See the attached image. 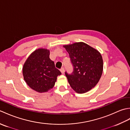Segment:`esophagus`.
Wrapping results in <instances>:
<instances>
[{
	"instance_id": "esophagus-1",
	"label": "esophagus",
	"mask_w": 130,
	"mask_h": 130,
	"mask_svg": "<svg viewBox=\"0 0 130 130\" xmlns=\"http://www.w3.org/2000/svg\"><path fill=\"white\" fill-rule=\"evenodd\" d=\"M60 71L61 72V73L63 74H64V72H65V69H64V68H62L61 69H60Z\"/></svg>"
}]
</instances>
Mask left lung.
Here are the masks:
<instances>
[{"label": "left lung", "mask_w": 130, "mask_h": 130, "mask_svg": "<svg viewBox=\"0 0 130 130\" xmlns=\"http://www.w3.org/2000/svg\"><path fill=\"white\" fill-rule=\"evenodd\" d=\"M69 54L73 71L65 72L69 83L78 93L89 91L98 83L103 72V63L101 54L84 42L63 46Z\"/></svg>", "instance_id": "1"}]
</instances>
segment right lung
Returning a JSON list of instances; mask_svg holds the SVG:
<instances>
[{"label": "right lung", "instance_id": "right-lung-1", "mask_svg": "<svg viewBox=\"0 0 130 130\" xmlns=\"http://www.w3.org/2000/svg\"><path fill=\"white\" fill-rule=\"evenodd\" d=\"M50 51L39 48L29 55L24 63L23 75L28 86L39 93L54 87L57 76L61 74L49 57Z\"/></svg>", "mask_w": 130, "mask_h": 130}]
</instances>
